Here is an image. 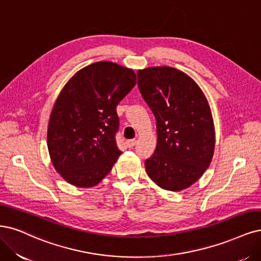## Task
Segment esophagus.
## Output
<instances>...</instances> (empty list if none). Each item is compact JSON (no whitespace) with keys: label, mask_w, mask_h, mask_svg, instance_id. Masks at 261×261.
<instances>
[{"label":"esophagus","mask_w":261,"mask_h":261,"mask_svg":"<svg viewBox=\"0 0 261 261\" xmlns=\"http://www.w3.org/2000/svg\"><path fill=\"white\" fill-rule=\"evenodd\" d=\"M136 143H137V141L135 140V139H130V140H127V147H129V148H133L134 146H136Z\"/></svg>","instance_id":"esophagus-1"}]
</instances>
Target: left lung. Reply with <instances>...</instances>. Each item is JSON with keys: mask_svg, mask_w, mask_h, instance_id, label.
I'll use <instances>...</instances> for the list:
<instances>
[{"mask_svg": "<svg viewBox=\"0 0 261 261\" xmlns=\"http://www.w3.org/2000/svg\"><path fill=\"white\" fill-rule=\"evenodd\" d=\"M138 88L153 112L158 141L146 160L159 187L181 191L199 180L211 164L215 128L211 108L194 81L170 67L138 70Z\"/></svg>", "mask_w": 261, "mask_h": 261, "instance_id": "left-lung-1", "label": "left lung"}]
</instances>
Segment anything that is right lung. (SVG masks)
Segmentation results:
<instances>
[{
  "label": "right lung",
  "mask_w": 261,
  "mask_h": 261,
  "mask_svg": "<svg viewBox=\"0 0 261 261\" xmlns=\"http://www.w3.org/2000/svg\"><path fill=\"white\" fill-rule=\"evenodd\" d=\"M132 69L110 61L89 65L69 80L50 113L47 148L69 184L88 188L110 173L122 152L116 106L136 85Z\"/></svg>",
  "instance_id": "right-lung-1"
}]
</instances>
